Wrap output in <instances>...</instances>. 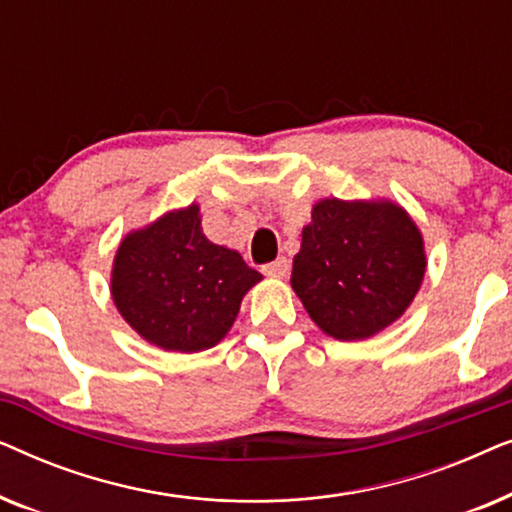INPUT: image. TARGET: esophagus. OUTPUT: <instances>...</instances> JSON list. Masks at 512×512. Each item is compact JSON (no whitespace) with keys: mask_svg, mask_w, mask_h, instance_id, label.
I'll list each match as a JSON object with an SVG mask.
<instances>
[{"mask_svg":"<svg viewBox=\"0 0 512 512\" xmlns=\"http://www.w3.org/2000/svg\"><path fill=\"white\" fill-rule=\"evenodd\" d=\"M263 272L268 277H275V279H284L286 275H289V261L286 258H277V261H272L268 265H263Z\"/></svg>","mask_w":512,"mask_h":512,"instance_id":"esophagus-1","label":"esophagus"}]
</instances>
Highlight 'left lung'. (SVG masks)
Wrapping results in <instances>:
<instances>
[{"label": "left lung", "instance_id": "1", "mask_svg": "<svg viewBox=\"0 0 512 512\" xmlns=\"http://www.w3.org/2000/svg\"><path fill=\"white\" fill-rule=\"evenodd\" d=\"M424 237L387 198H324L312 207L291 286L335 340H366L401 319L424 282Z\"/></svg>", "mask_w": 512, "mask_h": 512}]
</instances>
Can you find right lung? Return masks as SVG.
Instances as JSON below:
<instances>
[{"instance_id":"obj_1","label":"right lung","mask_w":512,"mask_h":512,"mask_svg":"<svg viewBox=\"0 0 512 512\" xmlns=\"http://www.w3.org/2000/svg\"><path fill=\"white\" fill-rule=\"evenodd\" d=\"M200 207L172 209L130 230L111 268V298L132 331L165 352L219 345L263 275L235 249L207 240Z\"/></svg>"}]
</instances>
